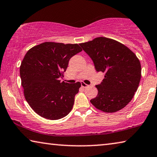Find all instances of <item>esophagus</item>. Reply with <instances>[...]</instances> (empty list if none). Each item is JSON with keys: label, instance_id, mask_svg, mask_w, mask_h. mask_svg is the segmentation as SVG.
Listing matches in <instances>:
<instances>
[{"label": "esophagus", "instance_id": "34e87169", "mask_svg": "<svg viewBox=\"0 0 157 157\" xmlns=\"http://www.w3.org/2000/svg\"><path fill=\"white\" fill-rule=\"evenodd\" d=\"M81 86H82L83 88H86V87H87L89 85H88V84H85L84 82H81Z\"/></svg>", "mask_w": 157, "mask_h": 157}]
</instances>
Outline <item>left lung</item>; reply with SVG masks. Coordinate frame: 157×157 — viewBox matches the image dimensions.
<instances>
[{
    "mask_svg": "<svg viewBox=\"0 0 157 157\" xmlns=\"http://www.w3.org/2000/svg\"><path fill=\"white\" fill-rule=\"evenodd\" d=\"M93 60L98 72L105 73L103 82L96 85L98 95L90 101L105 113H115L132 100L141 78V66L133 52L113 39L98 37L80 43Z\"/></svg>",
    "mask_w": 157,
    "mask_h": 157,
    "instance_id": "8db88e82",
    "label": "left lung"
}]
</instances>
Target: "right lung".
Returning a JSON list of instances; mask_svg holds the SVG:
<instances>
[{
	"label": "right lung",
	"mask_w": 157,
	"mask_h": 157,
	"mask_svg": "<svg viewBox=\"0 0 157 157\" xmlns=\"http://www.w3.org/2000/svg\"><path fill=\"white\" fill-rule=\"evenodd\" d=\"M82 49L78 44L45 42L26 52L20 66L24 94L29 105L42 117L56 120L73 108L80 82H61L72 56Z\"/></svg>",
	"instance_id": "obj_1"
}]
</instances>
